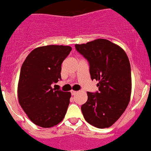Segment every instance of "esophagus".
Instances as JSON below:
<instances>
[{
	"mask_svg": "<svg viewBox=\"0 0 151 151\" xmlns=\"http://www.w3.org/2000/svg\"><path fill=\"white\" fill-rule=\"evenodd\" d=\"M77 91H74V90H70V93H71V95H72V96H74V95L76 94V93H77Z\"/></svg>",
	"mask_w": 151,
	"mask_h": 151,
	"instance_id": "34e87169",
	"label": "esophagus"
}]
</instances>
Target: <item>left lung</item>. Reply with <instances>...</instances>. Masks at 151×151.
<instances>
[{
  "instance_id": "8db88e82",
  "label": "left lung",
  "mask_w": 151,
  "mask_h": 151,
  "mask_svg": "<svg viewBox=\"0 0 151 151\" xmlns=\"http://www.w3.org/2000/svg\"><path fill=\"white\" fill-rule=\"evenodd\" d=\"M76 50L89 64L91 79L99 81V92H87L81 107L87 123L99 129L108 128L123 114L130 101L131 67L124 50L105 39L76 44Z\"/></svg>"
}]
</instances>
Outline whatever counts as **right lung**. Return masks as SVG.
I'll return each mask as SVG.
<instances>
[{"label": "right lung", "mask_w": 151, "mask_h": 151, "mask_svg": "<svg viewBox=\"0 0 151 151\" xmlns=\"http://www.w3.org/2000/svg\"><path fill=\"white\" fill-rule=\"evenodd\" d=\"M71 51L69 46L37 47L28 54L20 70L19 103L37 126L50 128L64 119L70 103V92L52 89L61 79L62 63Z\"/></svg>", "instance_id": "right-lung-1"}]
</instances>
